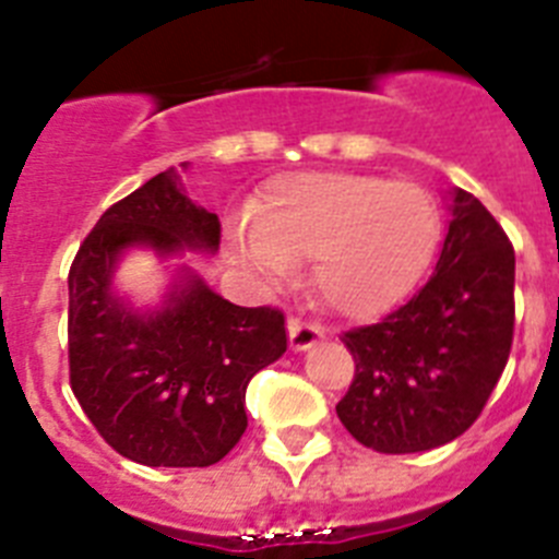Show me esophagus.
I'll return each mask as SVG.
<instances>
[{
	"instance_id": "obj_1",
	"label": "esophagus",
	"mask_w": 559,
	"mask_h": 559,
	"mask_svg": "<svg viewBox=\"0 0 559 559\" xmlns=\"http://www.w3.org/2000/svg\"><path fill=\"white\" fill-rule=\"evenodd\" d=\"M288 335H290V349H294V353H305V349L316 347V344L324 338L322 330L313 328V324L299 322V319H290Z\"/></svg>"
}]
</instances>
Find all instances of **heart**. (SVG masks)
<instances>
[{
    "label": "heart",
    "mask_w": 559,
    "mask_h": 559,
    "mask_svg": "<svg viewBox=\"0 0 559 559\" xmlns=\"http://www.w3.org/2000/svg\"><path fill=\"white\" fill-rule=\"evenodd\" d=\"M439 240L433 199L372 173H290L269 181L254 218L229 231V257L269 285L313 257L310 283L328 308L369 319L400 302Z\"/></svg>",
    "instance_id": "1"
}]
</instances>
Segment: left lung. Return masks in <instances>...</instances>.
<instances>
[{"mask_svg": "<svg viewBox=\"0 0 559 559\" xmlns=\"http://www.w3.org/2000/svg\"><path fill=\"white\" fill-rule=\"evenodd\" d=\"M437 269L403 308L341 335L355 380L335 412L360 445L419 453L462 437L496 389L515 324V251L471 192L448 190Z\"/></svg>", "mask_w": 559, "mask_h": 559, "instance_id": "left-lung-1", "label": "left lung"}]
</instances>
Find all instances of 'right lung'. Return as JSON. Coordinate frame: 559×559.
<instances>
[{
	"label": "right lung",
	"mask_w": 559,
	"mask_h": 559,
	"mask_svg": "<svg viewBox=\"0 0 559 559\" xmlns=\"http://www.w3.org/2000/svg\"><path fill=\"white\" fill-rule=\"evenodd\" d=\"M187 167L103 212L69 269L72 392L108 445L147 467L221 462L249 426V380L288 349L280 310L231 305L185 263L156 305L117 288L128 251H218V215L187 199Z\"/></svg>",
	"instance_id": "obj_1"
}]
</instances>
